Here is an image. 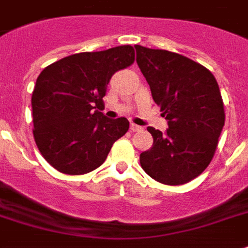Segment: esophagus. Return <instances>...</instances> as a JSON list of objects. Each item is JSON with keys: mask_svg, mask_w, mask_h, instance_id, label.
Instances as JSON below:
<instances>
[{"mask_svg": "<svg viewBox=\"0 0 248 248\" xmlns=\"http://www.w3.org/2000/svg\"><path fill=\"white\" fill-rule=\"evenodd\" d=\"M130 130H131V131H141V130H143V127H141V126H138V124H130Z\"/></svg>", "mask_w": 248, "mask_h": 248, "instance_id": "esophagus-1", "label": "esophagus"}]
</instances>
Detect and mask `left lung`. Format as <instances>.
I'll use <instances>...</instances> for the list:
<instances>
[{"label":"left lung","mask_w":248,"mask_h":248,"mask_svg":"<svg viewBox=\"0 0 248 248\" xmlns=\"http://www.w3.org/2000/svg\"><path fill=\"white\" fill-rule=\"evenodd\" d=\"M137 63L161 107L169 128L148 127L152 148L141 152L149 177L177 186L192 181L212 160L225 124L224 103L213 74L178 53L135 45Z\"/></svg>","instance_id":"obj_1"}]
</instances>
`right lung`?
Segmentation results:
<instances>
[{
	"instance_id": "add662e5",
	"label": "right lung",
	"mask_w": 248,
	"mask_h": 248,
	"mask_svg": "<svg viewBox=\"0 0 248 248\" xmlns=\"http://www.w3.org/2000/svg\"><path fill=\"white\" fill-rule=\"evenodd\" d=\"M131 45L77 53L45 67L32 92L33 138L43 157L61 173L99 168L128 130L124 117L99 111L113 74L134 62Z\"/></svg>"
}]
</instances>
